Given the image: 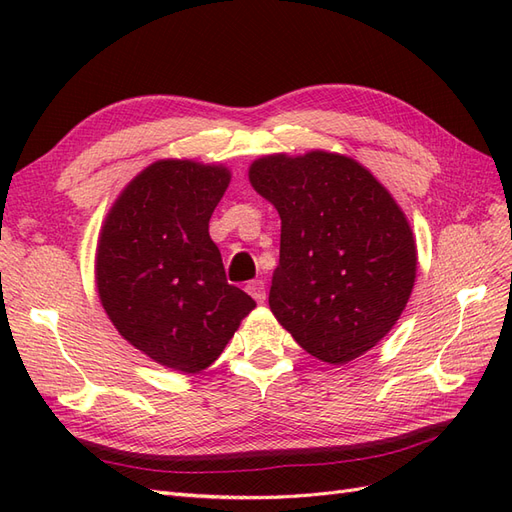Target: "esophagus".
Wrapping results in <instances>:
<instances>
[{
    "mask_svg": "<svg viewBox=\"0 0 512 512\" xmlns=\"http://www.w3.org/2000/svg\"><path fill=\"white\" fill-rule=\"evenodd\" d=\"M245 290L252 294V297L258 301V303H265V299H267V290H265V282L262 280H254V282H250L245 286Z\"/></svg>",
    "mask_w": 512,
    "mask_h": 512,
    "instance_id": "obj_1",
    "label": "esophagus"
}]
</instances>
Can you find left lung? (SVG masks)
Wrapping results in <instances>:
<instances>
[{"label":"left lung","mask_w":512,"mask_h":512,"mask_svg":"<svg viewBox=\"0 0 512 512\" xmlns=\"http://www.w3.org/2000/svg\"><path fill=\"white\" fill-rule=\"evenodd\" d=\"M252 188L282 218L269 305L316 359L344 365L393 329L416 277L404 211L356 160L275 153L250 166Z\"/></svg>","instance_id":"obj_1"}]
</instances>
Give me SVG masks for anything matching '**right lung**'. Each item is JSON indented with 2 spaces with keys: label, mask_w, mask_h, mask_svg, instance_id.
Wrapping results in <instances>:
<instances>
[{
  "label": "right lung",
  "mask_w": 512,
  "mask_h": 512,
  "mask_svg": "<svg viewBox=\"0 0 512 512\" xmlns=\"http://www.w3.org/2000/svg\"><path fill=\"white\" fill-rule=\"evenodd\" d=\"M230 183L226 166L160 160L108 211L96 254L104 312L123 339L164 367L207 369L256 301L226 282L209 220Z\"/></svg>",
  "instance_id": "obj_1"
}]
</instances>
